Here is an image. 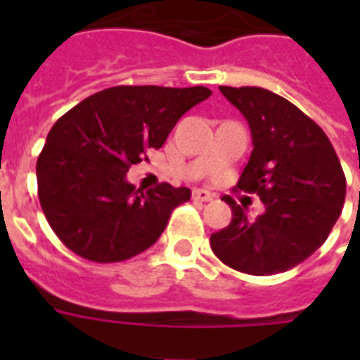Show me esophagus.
<instances>
[{"label": "esophagus", "mask_w": 360, "mask_h": 360, "mask_svg": "<svg viewBox=\"0 0 360 360\" xmlns=\"http://www.w3.org/2000/svg\"><path fill=\"white\" fill-rule=\"evenodd\" d=\"M213 198V192L205 191V188H196V191L192 192V200H194V202H211Z\"/></svg>", "instance_id": "esophagus-1"}]
</instances>
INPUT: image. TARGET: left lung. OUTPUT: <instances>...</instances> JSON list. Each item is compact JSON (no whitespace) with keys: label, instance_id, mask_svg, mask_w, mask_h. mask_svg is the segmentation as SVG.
Listing matches in <instances>:
<instances>
[{"label":"left lung","instance_id":"8db88e82","mask_svg":"<svg viewBox=\"0 0 360 360\" xmlns=\"http://www.w3.org/2000/svg\"><path fill=\"white\" fill-rule=\"evenodd\" d=\"M220 91L252 132L254 149L236 188L257 194L265 211L248 219L246 207L226 196L233 217L211 236V248L240 273H284L329 237L344 207L346 175L327 134L295 104L262 87Z\"/></svg>","mask_w":360,"mask_h":360}]
</instances>
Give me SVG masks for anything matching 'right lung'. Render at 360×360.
I'll return each instance as SVG.
<instances>
[{"mask_svg": "<svg viewBox=\"0 0 360 360\" xmlns=\"http://www.w3.org/2000/svg\"><path fill=\"white\" fill-rule=\"evenodd\" d=\"M211 89L115 86L61 115L37 158L39 202L48 224L69 250L89 262L138 256L162 236L172 211L191 188L162 183L143 192L127 181L192 106Z\"/></svg>", "mask_w": 360, "mask_h": 360, "instance_id": "obj_1", "label": "right lung"}]
</instances>
